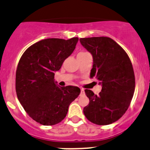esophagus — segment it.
Masks as SVG:
<instances>
[{"mask_svg":"<svg viewBox=\"0 0 150 150\" xmlns=\"http://www.w3.org/2000/svg\"><path fill=\"white\" fill-rule=\"evenodd\" d=\"M80 91H81V94H85L84 89H83V88H81Z\"/></svg>","mask_w":150,"mask_h":150,"instance_id":"34e87169","label":"esophagus"}]
</instances>
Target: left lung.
Wrapping results in <instances>:
<instances>
[{
    "label": "left lung",
    "mask_w": 150,
    "mask_h": 150,
    "mask_svg": "<svg viewBox=\"0 0 150 150\" xmlns=\"http://www.w3.org/2000/svg\"><path fill=\"white\" fill-rule=\"evenodd\" d=\"M79 41L93 56L90 77L102 86L99 95L85 90L89 103L83 113L91 123L111 124L124 115L132 99L135 86L132 64L125 50L111 38L91 37Z\"/></svg>",
    "instance_id": "8db88e82"
}]
</instances>
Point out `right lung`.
Returning <instances> with one entry per match:
<instances>
[{
  "label": "right lung",
  "instance_id": "add662e5",
  "mask_svg": "<svg viewBox=\"0 0 150 150\" xmlns=\"http://www.w3.org/2000/svg\"><path fill=\"white\" fill-rule=\"evenodd\" d=\"M77 37L64 40L47 38L31 45L19 60L16 90L19 102L29 116L44 126L57 124L80 94L76 86L59 87L55 72L76 47Z\"/></svg>",
  "mask_w": 150,
  "mask_h": 150
}]
</instances>
